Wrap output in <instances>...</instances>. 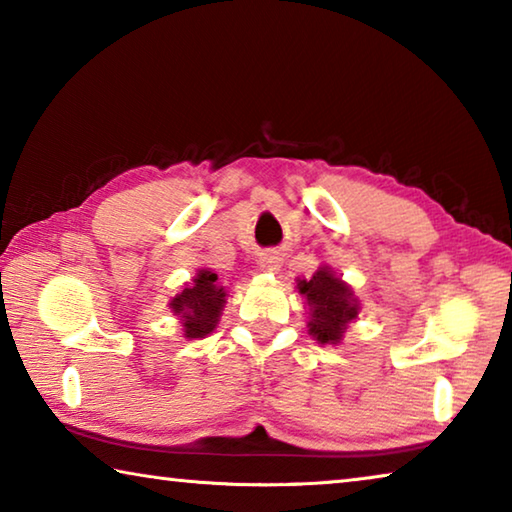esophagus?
<instances>
[{"label":"esophagus","mask_w":512,"mask_h":512,"mask_svg":"<svg viewBox=\"0 0 512 512\" xmlns=\"http://www.w3.org/2000/svg\"><path fill=\"white\" fill-rule=\"evenodd\" d=\"M280 266H282V257H280V253H264L262 257H259V268H262V271H266V273H277L280 271Z\"/></svg>","instance_id":"34e87169"}]
</instances>
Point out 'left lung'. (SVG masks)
Returning <instances> with one entry per match:
<instances>
[{
  "label": "left lung",
  "instance_id": "left-lung-1",
  "mask_svg": "<svg viewBox=\"0 0 512 512\" xmlns=\"http://www.w3.org/2000/svg\"><path fill=\"white\" fill-rule=\"evenodd\" d=\"M296 289L307 305L309 336L320 345H339L361 311L354 289L325 264L311 277H298Z\"/></svg>",
  "mask_w": 512,
  "mask_h": 512
}]
</instances>
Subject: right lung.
Here are the masks:
<instances>
[{"label": "right lung", "instance_id": "right-lung-1", "mask_svg": "<svg viewBox=\"0 0 512 512\" xmlns=\"http://www.w3.org/2000/svg\"><path fill=\"white\" fill-rule=\"evenodd\" d=\"M228 289L219 284V275L210 268H198L192 282L169 300V309L178 316L183 336L189 341L205 339L219 325Z\"/></svg>", "mask_w": 512, "mask_h": 512}]
</instances>
